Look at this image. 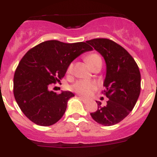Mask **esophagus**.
I'll return each mask as SVG.
<instances>
[{"label": "esophagus", "instance_id": "34e87169", "mask_svg": "<svg viewBox=\"0 0 157 157\" xmlns=\"http://www.w3.org/2000/svg\"><path fill=\"white\" fill-rule=\"evenodd\" d=\"M79 98H80V100H81V101H82V102L84 104H87V103H88V100L84 99V98H82V97H79Z\"/></svg>", "mask_w": 157, "mask_h": 157}]
</instances>
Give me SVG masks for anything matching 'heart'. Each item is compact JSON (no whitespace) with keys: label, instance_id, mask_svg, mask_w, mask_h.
I'll return each mask as SVG.
<instances>
[{"label":"heart","instance_id":"b5f03b06","mask_svg":"<svg viewBox=\"0 0 157 157\" xmlns=\"http://www.w3.org/2000/svg\"><path fill=\"white\" fill-rule=\"evenodd\" d=\"M86 59L91 68L96 66H98V65H101V66L102 65V59H101V56L95 52L89 54L86 57ZM72 69H73V63H70L67 67V73H71L72 71ZM96 88H97V85L95 82L86 81V80L77 81L71 86L72 90L74 92L77 93L78 94L85 97V98L90 97L94 92V90H95Z\"/></svg>","mask_w":157,"mask_h":157}]
</instances>
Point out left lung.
I'll list each match as a JSON object with an SVG mask.
<instances>
[{
	"label": "left lung",
	"instance_id": "1",
	"mask_svg": "<svg viewBox=\"0 0 157 157\" xmlns=\"http://www.w3.org/2000/svg\"><path fill=\"white\" fill-rule=\"evenodd\" d=\"M105 59L106 76L104 81L105 94L109 101L90 113L97 123L112 126L127 117L133 110L141 91V74L134 58L121 45L107 38L86 41Z\"/></svg>",
	"mask_w": 157,
	"mask_h": 157
}]
</instances>
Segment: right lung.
<instances>
[{"label":"right lung","instance_id":"add662e5","mask_svg":"<svg viewBox=\"0 0 157 157\" xmlns=\"http://www.w3.org/2000/svg\"><path fill=\"white\" fill-rule=\"evenodd\" d=\"M93 50L86 42L64 43L51 40L40 43L25 54L13 78L15 99L23 114L39 126H51L59 121L75 94L48 90L59 82L69 64L81 54Z\"/></svg>","mask_w":157,"mask_h":157}]
</instances>
